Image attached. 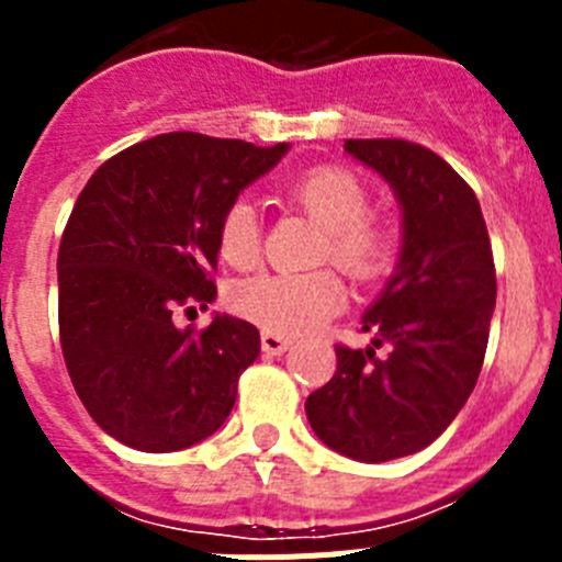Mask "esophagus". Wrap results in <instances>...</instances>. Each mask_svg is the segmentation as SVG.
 <instances>
[{
	"mask_svg": "<svg viewBox=\"0 0 562 562\" xmlns=\"http://www.w3.org/2000/svg\"><path fill=\"white\" fill-rule=\"evenodd\" d=\"M261 349H265V355H286L290 351V340H286L284 335H276V331H261Z\"/></svg>",
	"mask_w": 562,
	"mask_h": 562,
	"instance_id": "1",
	"label": "esophagus"
}]
</instances>
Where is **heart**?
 Masks as SVG:
<instances>
[{"label": "heart", "mask_w": 562, "mask_h": 562, "mask_svg": "<svg viewBox=\"0 0 562 562\" xmlns=\"http://www.w3.org/2000/svg\"><path fill=\"white\" fill-rule=\"evenodd\" d=\"M290 202L306 211L326 231L321 261L355 281H374L389 270L396 250V233L376 216H369V193L346 168L324 166L301 173L286 188ZM261 247V227L252 202L236 200L220 222V252L225 261L247 267ZM346 304L340 278L329 270L261 272L245 278L231 290V306L261 329L276 335H306L329 321Z\"/></svg>", "instance_id": "1"}]
</instances>
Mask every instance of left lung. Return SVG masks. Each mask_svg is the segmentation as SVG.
I'll list each match as a JSON object with an SVG mask.
<instances>
[{
    "instance_id": "8db88e82",
    "label": "left lung",
    "mask_w": 562,
    "mask_h": 562,
    "mask_svg": "<svg viewBox=\"0 0 562 562\" xmlns=\"http://www.w3.org/2000/svg\"><path fill=\"white\" fill-rule=\"evenodd\" d=\"M342 151L394 191V276L362 312L366 349L337 346V371L306 400L326 448L355 461L419 453L475 389L495 312V265L475 193L439 154L408 140H346ZM390 346L376 358L373 349Z\"/></svg>"
}]
</instances>
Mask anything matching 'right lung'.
<instances>
[{"label":"right lung","instance_id":"right-lung-1","mask_svg":"<svg viewBox=\"0 0 562 562\" xmlns=\"http://www.w3.org/2000/svg\"><path fill=\"white\" fill-rule=\"evenodd\" d=\"M286 151L171 132L89 177L58 247V331L69 380L112 439L173 453L233 411L258 329L220 312L205 331L177 329L171 312L216 297L222 213Z\"/></svg>","mask_w":562,"mask_h":562}]
</instances>
